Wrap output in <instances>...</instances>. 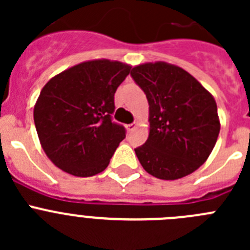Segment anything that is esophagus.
<instances>
[{"instance_id":"1","label":"esophagus","mask_w":250,"mask_h":250,"mask_svg":"<svg viewBox=\"0 0 250 250\" xmlns=\"http://www.w3.org/2000/svg\"><path fill=\"white\" fill-rule=\"evenodd\" d=\"M136 126H138V123L129 124V125H126V130L130 132V131H132L134 129H136Z\"/></svg>"}]
</instances>
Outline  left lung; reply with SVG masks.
Returning <instances> with one entry per match:
<instances>
[{
    "mask_svg": "<svg viewBox=\"0 0 250 250\" xmlns=\"http://www.w3.org/2000/svg\"><path fill=\"white\" fill-rule=\"evenodd\" d=\"M149 103V136L135 154L145 171L176 180L199 169L220 131L213 95L184 68L164 61L131 71Z\"/></svg>",
    "mask_w": 250,
    "mask_h": 250,
    "instance_id": "1",
    "label": "left lung"
}]
</instances>
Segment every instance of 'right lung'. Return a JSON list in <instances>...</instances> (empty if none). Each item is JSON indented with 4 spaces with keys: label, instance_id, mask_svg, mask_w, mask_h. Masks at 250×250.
Returning <instances> with one entry per match:
<instances>
[{
    "label": "right lung",
    "instance_id": "obj_1",
    "mask_svg": "<svg viewBox=\"0 0 250 250\" xmlns=\"http://www.w3.org/2000/svg\"><path fill=\"white\" fill-rule=\"evenodd\" d=\"M131 66L90 60L48 80L34 107L43 151L57 167L87 178L107 167L125 129L112 123L114 95Z\"/></svg>",
    "mask_w": 250,
    "mask_h": 250
}]
</instances>
